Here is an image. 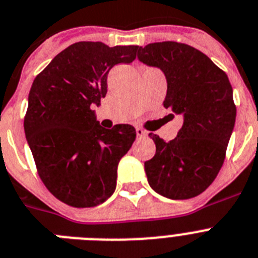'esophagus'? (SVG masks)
<instances>
[{
  "label": "esophagus",
  "mask_w": 258,
  "mask_h": 258,
  "mask_svg": "<svg viewBox=\"0 0 258 258\" xmlns=\"http://www.w3.org/2000/svg\"><path fill=\"white\" fill-rule=\"evenodd\" d=\"M136 133H137V137L138 138H142V137H146L147 133L142 129V127H136Z\"/></svg>",
  "instance_id": "obj_1"
}]
</instances>
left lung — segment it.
<instances>
[{
    "mask_svg": "<svg viewBox=\"0 0 258 258\" xmlns=\"http://www.w3.org/2000/svg\"><path fill=\"white\" fill-rule=\"evenodd\" d=\"M138 60L159 68L167 79L163 105L184 118L175 140L150 133L156 146L145 162L147 180L156 193L171 200L201 195L224 162L236 107L227 74L201 50L176 41L138 48Z\"/></svg>",
    "mask_w": 258,
    "mask_h": 258,
    "instance_id": "obj_1",
    "label": "left lung"
}]
</instances>
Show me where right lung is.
Returning <instances> with one entry per match:
<instances>
[{
  "label": "right lung",
  "mask_w": 258,
  "mask_h": 258,
  "mask_svg": "<svg viewBox=\"0 0 258 258\" xmlns=\"http://www.w3.org/2000/svg\"><path fill=\"white\" fill-rule=\"evenodd\" d=\"M138 45L79 41L57 54L31 86L24 133L37 173L52 195L73 208H94L116 189L118 162L136 129H104L91 107L107 94V76L136 60Z\"/></svg>",
  "instance_id": "add662e5"
}]
</instances>
